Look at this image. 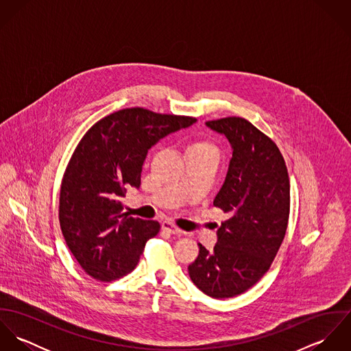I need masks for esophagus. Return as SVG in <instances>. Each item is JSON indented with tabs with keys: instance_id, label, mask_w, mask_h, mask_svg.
I'll list each match as a JSON object with an SVG mask.
<instances>
[{
	"instance_id": "34e87169",
	"label": "esophagus",
	"mask_w": 351,
	"mask_h": 351,
	"mask_svg": "<svg viewBox=\"0 0 351 351\" xmlns=\"http://www.w3.org/2000/svg\"><path fill=\"white\" fill-rule=\"evenodd\" d=\"M162 230L166 231V232H169V234H173V235H178V234L182 232L178 227H176V226H174L171 221H169V220L162 221Z\"/></svg>"
}]
</instances>
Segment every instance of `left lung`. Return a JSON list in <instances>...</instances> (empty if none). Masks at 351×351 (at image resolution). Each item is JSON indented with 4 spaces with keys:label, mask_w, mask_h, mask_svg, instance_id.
<instances>
[{
    "label": "left lung",
    "mask_w": 351,
    "mask_h": 351,
    "mask_svg": "<svg viewBox=\"0 0 351 351\" xmlns=\"http://www.w3.org/2000/svg\"><path fill=\"white\" fill-rule=\"evenodd\" d=\"M230 142L232 158L213 205L230 215L217 230V243L189 265L193 284L213 299L246 292L269 270L289 219L291 186L285 160L265 134L242 117L206 121Z\"/></svg>",
    "instance_id": "obj_1"
}]
</instances>
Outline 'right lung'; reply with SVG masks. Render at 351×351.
Listing matches in <instances>:
<instances>
[{"instance_id":"right-lung-1","label":"right lung","mask_w":351,"mask_h":351,"mask_svg":"<svg viewBox=\"0 0 351 351\" xmlns=\"http://www.w3.org/2000/svg\"><path fill=\"white\" fill-rule=\"evenodd\" d=\"M193 123L127 108L101 119L78 143L62 180L59 223L67 247L93 278L109 282L132 271L159 232L158 221L123 213L121 197L130 186L139 189L151 147Z\"/></svg>"}]
</instances>
